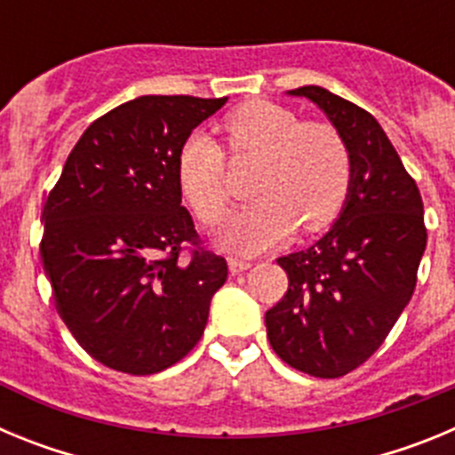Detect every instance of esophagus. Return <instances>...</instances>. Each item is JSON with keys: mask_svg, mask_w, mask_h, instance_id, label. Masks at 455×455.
<instances>
[{"mask_svg": "<svg viewBox=\"0 0 455 455\" xmlns=\"http://www.w3.org/2000/svg\"><path fill=\"white\" fill-rule=\"evenodd\" d=\"M252 267V262L248 259H241V257H230V273L232 275H239V273L248 271Z\"/></svg>", "mask_w": 455, "mask_h": 455, "instance_id": "obj_1", "label": "esophagus"}]
</instances>
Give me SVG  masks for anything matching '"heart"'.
I'll list each match as a JSON object with an SVG mask.
<instances>
[{
    "mask_svg": "<svg viewBox=\"0 0 455 455\" xmlns=\"http://www.w3.org/2000/svg\"><path fill=\"white\" fill-rule=\"evenodd\" d=\"M232 159L252 156L251 204L220 230L232 251L259 252L275 246L299 225L316 232L339 216L351 188V152L335 124L303 120L280 104H241L225 116ZM182 196L200 223L219 225L230 207L225 152L204 132H193L175 156Z\"/></svg>",
    "mask_w": 455,
    "mask_h": 455,
    "instance_id": "heart-1",
    "label": "heart"
}]
</instances>
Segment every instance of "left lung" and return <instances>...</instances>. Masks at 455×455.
Wrapping results in <instances>:
<instances>
[{"instance_id": "obj_1", "label": "left lung", "mask_w": 455, "mask_h": 455, "mask_svg": "<svg viewBox=\"0 0 455 455\" xmlns=\"http://www.w3.org/2000/svg\"><path fill=\"white\" fill-rule=\"evenodd\" d=\"M289 92L312 100L344 136L351 188L328 235L277 257L289 287L264 316L267 335L289 367L339 378L378 351L412 299L428 236L424 203L369 111L321 86Z\"/></svg>"}]
</instances>
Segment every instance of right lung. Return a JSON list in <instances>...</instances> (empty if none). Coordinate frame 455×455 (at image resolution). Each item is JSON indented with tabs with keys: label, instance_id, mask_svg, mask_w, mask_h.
Returning a JSON list of instances; mask_svg holds the SVG:
<instances>
[{
	"label": "right lung",
	"instance_id": "1",
	"mask_svg": "<svg viewBox=\"0 0 455 455\" xmlns=\"http://www.w3.org/2000/svg\"><path fill=\"white\" fill-rule=\"evenodd\" d=\"M225 102L143 95L111 108L47 196L40 257L54 307L104 367L150 376L203 337L228 262L203 246L182 207L175 156Z\"/></svg>",
	"mask_w": 455,
	"mask_h": 455
}]
</instances>
